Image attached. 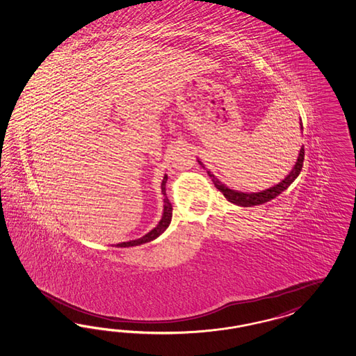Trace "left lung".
<instances>
[{
  "label": "left lung",
  "mask_w": 356,
  "mask_h": 356,
  "mask_svg": "<svg viewBox=\"0 0 356 356\" xmlns=\"http://www.w3.org/2000/svg\"><path fill=\"white\" fill-rule=\"evenodd\" d=\"M300 127H302V130H303L302 122H300ZM303 161H305V145H302V148H300L299 157H298V160H296V163H295L291 173L289 174L282 182L275 184V187H270V188H268V190H265V191L256 193H238V191L230 190V188H227L225 184L220 182L209 170H208L207 173L212 178L214 187H216L220 193H224L225 197H226L230 203L236 204V205H241V207H252V205H260V204L266 203V202L275 199V196H278L280 193L284 191L291 183L294 182L295 179H296V177L300 174V170H302V168H303ZM199 163L203 165L200 161H199Z\"/></svg>",
  "instance_id": "8db88e82"
}]
</instances>
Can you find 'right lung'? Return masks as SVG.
I'll return each instance as SVG.
<instances>
[{
  "label": "right lung",
  "mask_w": 356,
  "mask_h": 356,
  "mask_svg": "<svg viewBox=\"0 0 356 356\" xmlns=\"http://www.w3.org/2000/svg\"><path fill=\"white\" fill-rule=\"evenodd\" d=\"M168 181V175L163 177V183H161V190L163 193V214L161 221L159 222V225L151 230L149 233L145 234L142 238L136 239V241H130V242H123V243L117 244V247H130V245H139V244L147 243V242H151L153 239H156L157 236H160L161 234L166 230V227L170 225L172 221V216H173V208H172V204L169 203L168 200V196H166V190H165V184Z\"/></svg>",
  "instance_id": "right-lung-1"
}]
</instances>
